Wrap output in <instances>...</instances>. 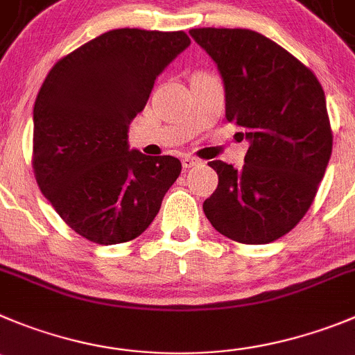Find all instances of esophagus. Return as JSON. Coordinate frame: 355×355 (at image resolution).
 I'll return each instance as SVG.
<instances>
[{
    "label": "esophagus",
    "mask_w": 355,
    "mask_h": 355,
    "mask_svg": "<svg viewBox=\"0 0 355 355\" xmlns=\"http://www.w3.org/2000/svg\"><path fill=\"white\" fill-rule=\"evenodd\" d=\"M200 159L193 157V155H184V157H182V166L184 168H193L196 166V164H200Z\"/></svg>",
    "instance_id": "obj_1"
}]
</instances>
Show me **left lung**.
Segmentation results:
<instances>
[{"label":"left lung","instance_id":"8db88e82","mask_svg":"<svg viewBox=\"0 0 355 355\" xmlns=\"http://www.w3.org/2000/svg\"><path fill=\"white\" fill-rule=\"evenodd\" d=\"M191 36L217 62L226 119L250 141L243 168L210 161L218 175L203 210L238 243L289 233L312 205L333 150L322 85L313 71L261 33L200 28Z\"/></svg>","mask_w":355,"mask_h":355}]
</instances>
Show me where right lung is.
<instances>
[{"instance_id":"1","label":"right lung","mask_w":355,"mask_h":355,"mask_svg":"<svg viewBox=\"0 0 355 355\" xmlns=\"http://www.w3.org/2000/svg\"><path fill=\"white\" fill-rule=\"evenodd\" d=\"M184 31L114 29L59 59L33 110V170L75 233L115 245L140 236L182 162L129 150L128 128L154 80L189 47Z\"/></svg>"}]
</instances>
